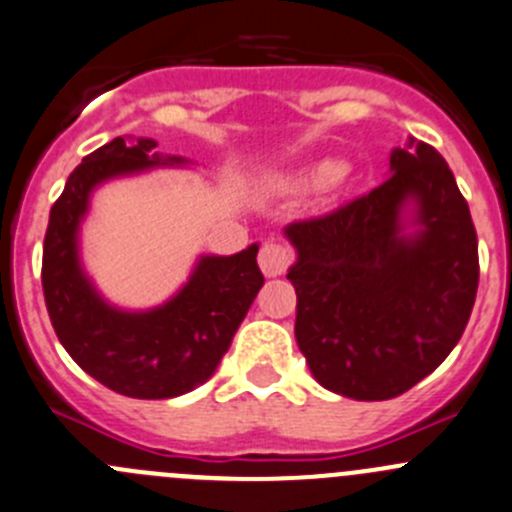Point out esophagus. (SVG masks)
<instances>
[{
	"mask_svg": "<svg viewBox=\"0 0 512 512\" xmlns=\"http://www.w3.org/2000/svg\"><path fill=\"white\" fill-rule=\"evenodd\" d=\"M257 260H260V270L265 272V277H280L290 267L292 252L280 242H265Z\"/></svg>",
	"mask_w": 512,
	"mask_h": 512,
	"instance_id": "obj_1",
	"label": "esophagus"
}]
</instances>
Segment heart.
I'll use <instances>...</instances> for the list:
<instances>
[{
    "instance_id": "obj_1",
    "label": "heart",
    "mask_w": 512,
    "mask_h": 512,
    "mask_svg": "<svg viewBox=\"0 0 512 512\" xmlns=\"http://www.w3.org/2000/svg\"><path fill=\"white\" fill-rule=\"evenodd\" d=\"M347 170L332 160H322L317 165L307 167L300 177H297V187H327V185H340L345 180Z\"/></svg>"
}]
</instances>
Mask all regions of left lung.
<instances>
[{
	"mask_svg": "<svg viewBox=\"0 0 512 512\" xmlns=\"http://www.w3.org/2000/svg\"><path fill=\"white\" fill-rule=\"evenodd\" d=\"M285 237L297 252V347L330 393L398 398L458 345L478 292V235L430 145L408 137L380 187Z\"/></svg>",
	"mask_w": 512,
	"mask_h": 512,
	"instance_id": "left-lung-1",
	"label": "left lung"
}]
</instances>
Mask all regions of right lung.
<instances>
[{"label":"right lung","mask_w":512,"mask_h":512,"mask_svg":"<svg viewBox=\"0 0 512 512\" xmlns=\"http://www.w3.org/2000/svg\"><path fill=\"white\" fill-rule=\"evenodd\" d=\"M155 147L150 137H114L84 157L49 212L42 255L44 302L64 350L104 388L140 400L177 398L210 380L265 285L260 245H250L202 255L185 285L150 310H122L99 295L79 257L92 192L117 177L187 165Z\"/></svg>","instance_id":"1"}]
</instances>
